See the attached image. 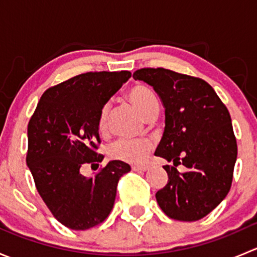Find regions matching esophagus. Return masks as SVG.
<instances>
[{
    "label": "esophagus",
    "mask_w": 257,
    "mask_h": 257,
    "mask_svg": "<svg viewBox=\"0 0 257 257\" xmlns=\"http://www.w3.org/2000/svg\"><path fill=\"white\" fill-rule=\"evenodd\" d=\"M132 169H133L134 172H147V170L149 169V167H148V165H133Z\"/></svg>",
    "instance_id": "obj_1"
}]
</instances>
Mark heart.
<instances>
[{
	"mask_svg": "<svg viewBox=\"0 0 257 257\" xmlns=\"http://www.w3.org/2000/svg\"><path fill=\"white\" fill-rule=\"evenodd\" d=\"M128 98L147 119L157 116L159 112V102L155 93L149 87L144 84H136L128 90ZM108 114H109V105L105 104L102 108L99 114V126L100 132H104L108 125ZM153 143L149 139H125L121 138L109 147V157L112 159L120 160L124 163L139 164L143 163L147 158L148 153L152 150Z\"/></svg>",
	"mask_w": 257,
	"mask_h": 257,
	"instance_id": "obj_1",
	"label": "heart"
}]
</instances>
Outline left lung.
Instances as JSON below:
<instances>
[{"label": "left lung", "instance_id": "obj_1", "mask_svg": "<svg viewBox=\"0 0 257 257\" xmlns=\"http://www.w3.org/2000/svg\"><path fill=\"white\" fill-rule=\"evenodd\" d=\"M154 88L165 108V128L155 150L165 165L168 184L157 194L160 209L179 221H196L211 212L229 193L237 157L231 118L204 79L165 68L133 73ZM188 171L179 173L178 165Z\"/></svg>", "mask_w": 257, "mask_h": 257}]
</instances>
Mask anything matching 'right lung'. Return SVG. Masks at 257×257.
<instances>
[{
	"instance_id": "1",
	"label": "right lung",
	"mask_w": 257,
	"mask_h": 257,
	"mask_svg": "<svg viewBox=\"0 0 257 257\" xmlns=\"http://www.w3.org/2000/svg\"><path fill=\"white\" fill-rule=\"evenodd\" d=\"M128 71L87 72L48 88L27 128L26 162L38 194L53 216L72 230H87L112 211L116 185L131 167L112 160L94 177L80 174L98 165L99 114L114 93L131 78Z\"/></svg>"
}]
</instances>
